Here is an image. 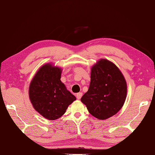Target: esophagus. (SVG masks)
<instances>
[{"instance_id": "esophagus-1", "label": "esophagus", "mask_w": 155, "mask_h": 155, "mask_svg": "<svg viewBox=\"0 0 155 155\" xmlns=\"http://www.w3.org/2000/svg\"><path fill=\"white\" fill-rule=\"evenodd\" d=\"M82 95H83V94H82L81 92H79V93H78V94H76V97H77V98H78V100H80V99L81 98V97Z\"/></svg>"}]
</instances>
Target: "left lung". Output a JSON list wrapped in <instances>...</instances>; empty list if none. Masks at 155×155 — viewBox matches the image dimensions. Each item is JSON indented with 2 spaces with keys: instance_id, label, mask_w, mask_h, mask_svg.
<instances>
[{
  "instance_id": "8db88e82",
  "label": "left lung",
  "mask_w": 155,
  "mask_h": 155,
  "mask_svg": "<svg viewBox=\"0 0 155 155\" xmlns=\"http://www.w3.org/2000/svg\"><path fill=\"white\" fill-rule=\"evenodd\" d=\"M127 94L124 75L114 64L101 59L91 69L89 89L81 97L91 115L106 120L122 108Z\"/></svg>"
}]
</instances>
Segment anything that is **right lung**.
<instances>
[{"label": "right lung", "mask_w": 155, "mask_h": 155, "mask_svg": "<svg viewBox=\"0 0 155 155\" xmlns=\"http://www.w3.org/2000/svg\"><path fill=\"white\" fill-rule=\"evenodd\" d=\"M61 69L51 64L43 65L31 81L29 99L41 115L51 120L64 114L69 105L76 100L61 79Z\"/></svg>", "instance_id": "obj_1"}]
</instances>
